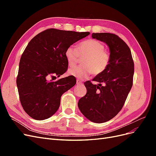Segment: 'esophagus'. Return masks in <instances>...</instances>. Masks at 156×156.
Segmentation results:
<instances>
[{"label": "esophagus", "mask_w": 156, "mask_h": 156, "mask_svg": "<svg viewBox=\"0 0 156 156\" xmlns=\"http://www.w3.org/2000/svg\"><path fill=\"white\" fill-rule=\"evenodd\" d=\"M76 84H77V85H83V83H82L81 81H79V79H78V80H77V83H76Z\"/></svg>", "instance_id": "34e87169"}]
</instances>
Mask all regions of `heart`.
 <instances>
[{
	"mask_svg": "<svg viewBox=\"0 0 156 156\" xmlns=\"http://www.w3.org/2000/svg\"><path fill=\"white\" fill-rule=\"evenodd\" d=\"M105 50V45L101 41L90 39L77 45V49L70 46L65 52L68 64L73 67L77 64L79 57H83L82 65L68 70V74L76 78L84 79L90 74L98 75L106 69L110 62V55Z\"/></svg>",
	"mask_w": 156,
	"mask_h": 156,
	"instance_id": "heart-1",
	"label": "heart"
}]
</instances>
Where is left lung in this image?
<instances>
[{
	"label": "left lung",
	"instance_id": "1",
	"mask_svg": "<svg viewBox=\"0 0 156 156\" xmlns=\"http://www.w3.org/2000/svg\"><path fill=\"white\" fill-rule=\"evenodd\" d=\"M92 37L108 46L110 62L104 72L93 79L98 85L84 83L87 92L79 100L78 107L89 120L103 123L114 118L123 107L133 85L134 62L129 47L117 35L93 33Z\"/></svg>",
	"mask_w": 156,
	"mask_h": 156
}]
</instances>
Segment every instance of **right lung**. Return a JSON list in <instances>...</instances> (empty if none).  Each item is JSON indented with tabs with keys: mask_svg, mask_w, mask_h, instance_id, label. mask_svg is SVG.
<instances>
[{
	"mask_svg": "<svg viewBox=\"0 0 156 156\" xmlns=\"http://www.w3.org/2000/svg\"><path fill=\"white\" fill-rule=\"evenodd\" d=\"M89 34V32L49 29L28 44L21 55L16 83L21 105L32 119L43 120L53 115L62 94L76 84L73 76L56 81L48 79L66 72V50Z\"/></svg>",
	"mask_w": 156,
	"mask_h": 156,
	"instance_id": "add662e5",
	"label": "right lung"
}]
</instances>
